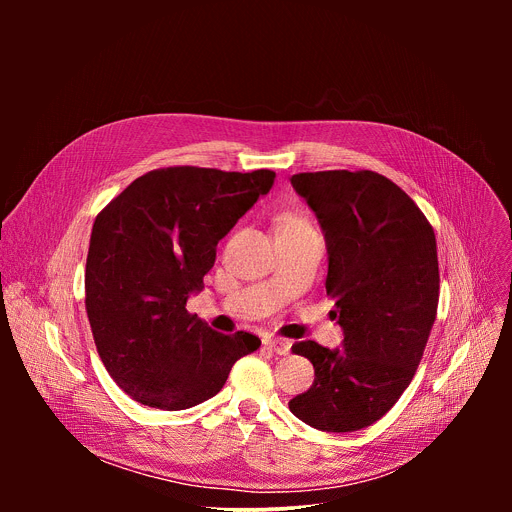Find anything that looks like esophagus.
I'll return each instance as SVG.
<instances>
[{
    "instance_id": "obj_1",
    "label": "esophagus",
    "mask_w": 512,
    "mask_h": 512,
    "mask_svg": "<svg viewBox=\"0 0 512 512\" xmlns=\"http://www.w3.org/2000/svg\"><path fill=\"white\" fill-rule=\"evenodd\" d=\"M265 346H267L271 352L287 354L289 348H291V342L285 340V338H267V340H265Z\"/></svg>"
}]
</instances>
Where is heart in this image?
Returning a JSON list of instances; mask_svg holds the SVG:
<instances>
[{
    "mask_svg": "<svg viewBox=\"0 0 512 512\" xmlns=\"http://www.w3.org/2000/svg\"><path fill=\"white\" fill-rule=\"evenodd\" d=\"M285 223H302L300 218H289V221H285Z\"/></svg>",
    "mask_w": 512,
    "mask_h": 512,
    "instance_id": "b5f03b06",
    "label": "heart"
}]
</instances>
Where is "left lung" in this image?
<instances>
[{
    "label": "left lung",
    "mask_w": 512,
    "mask_h": 512,
    "mask_svg": "<svg viewBox=\"0 0 512 512\" xmlns=\"http://www.w3.org/2000/svg\"><path fill=\"white\" fill-rule=\"evenodd\" d=\"M291 184L324 229L326 294L344 342L342 350L314 340L291 346L314 364V383L289 409L322 431H356L397 403L421 362L440 302L433 227L371 170L302 172Z\"/></svg>",
    "instance_id": "left-lung-1"
}]
</instances>
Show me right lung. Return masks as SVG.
<instances>
[{"label": "right lung", "mask_w": 512, "mask_h": 512, "mask_svg": "<svg viewBox=\"0 0 512 512\" xmlns=\"http://www.w3.org/2000/svg\"><path fill=\"white\" fill-rule=\"evenodd\" d=\"M275 172L172 166L133 180L95 218L85 306L111 379L137 403L178 411L214 397L261 340L221 334L186 310L216 245Z\"/></svg>", "instance_id": "obj_1"}]
</instances>
